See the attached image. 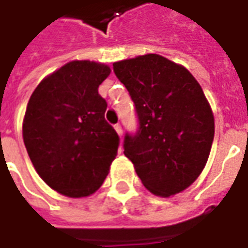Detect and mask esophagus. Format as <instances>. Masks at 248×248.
Listing matches in <instances>:
<instances>
[{"mask_svg": "<svg viewBox=\"0 0 248 248\" xmlns=\"http://www.w3.org/2000/svg\"><path fill=\"white\" fill-rule=\"evenodd\" d=\"M114 129H115V131L118 133V136L122 138V134H124V131H122V126H121L119 124H117L115 126H114Z\"/></svg>", "mask_w": 248, "mask_h": 248, "instance_id": "34e87169", "label": "esophagus"}]
</instances>
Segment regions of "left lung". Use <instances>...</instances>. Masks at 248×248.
<instances>
[{"instance_id": "8db88e82", "label": "left lung", "mask_w": 248, "mask_h": 248, "mask_svg": "<svg viewBox=\"0 0 248 248\" xmlns=\"http://www.w3.org/2000/svg\"><path fill=\"white\" fill-rule=\"evenodd\" d=\"M136 105L140 130L124 137V155L153 195L169 197L195 183L214 141L212 108L181 64L148 53L112 64Z\"/></svg>"}]
</instances>
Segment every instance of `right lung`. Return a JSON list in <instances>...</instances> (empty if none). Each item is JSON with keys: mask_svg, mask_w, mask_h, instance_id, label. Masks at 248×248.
<instances>
[{"mask_svg": "<svg viewBox=\"0 0 248 248\" xmlns=\"http://www.w3.org/2000/svg\"><path fill=\"white\" fill-rule=\"evenodd\" d=\"M110 67L72 60L46 76L28 102L22 138L36 172L67 197H87L103 184L119 137L105 119L98 93Z\"/></svg>", "mask_w": 248, "mask_h": 248, "instance_id": "1", "label": "right lung"}]
</instances>
